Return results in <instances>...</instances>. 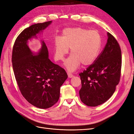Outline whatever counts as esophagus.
<instances>
[{
  "instance_id": "1",
  "label": "esophagus",
  "mask_w": 134,
  "mask_h": 134,
  "mask_svg": "<svg viewBox=\"0 0 134 134\" xmlns=\"http://www.w3.org/2000/svg\"><path fill=\"white\" fill-rule=\"evenodd\" d=\"M68 77L69 78H72V77L74 76V75H72L71 73H70V72H68Z\"/></svg>"
}]
</instances>
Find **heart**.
<instances>
[{
  "label": "heart",
  "mask_w": 134,
  "mask_h": 134,
  "mask_svg": "<svg viewBox=\"0 0 134 134\" xmlns=\"http://www.w3.org/2000/svg\"><path fill=\"white\" fill-rule=\"evenodd\" d=\"M102 45V37L99 32L82 27L67 28L61 37H55L53 42L54 58L63 61L70 48L71 55L65 63L67 69L74 71L82 64L88 66L98 58Z\"/></svg>",
  "instance_id": "obj_1"
}]
</instances>
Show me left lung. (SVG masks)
I'll use <instances>...</instances> for the list:
<instances>
[{
  "mask_svg": "<svg viewBox=\"0 0 134 134\" xmlns=\"http://www.w3.org/2000/svg\"><path fill=\"white\" fill-rule=\"evenodd\" d=\"M107 42L95 62L79 73L82 88L80 98L88 106L103 104L110 98L121 77V50L118 42L109 32Z\"/></svg>",
  "mask_w": 134,
  "mask_h": 134,
  "instance_id": "1",
  "label": "left lung"
}]
</instances>
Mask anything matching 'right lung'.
<instances>
[{"label": "right lung", "mask_w": 134, "mask_h": 134, "mask_svg": "<svg viewBox=\"0 0 134 134\" xmlns=\"http://www.w3.org/2000/svg\"><path fill=\"white\" fill-rule=\"evenodd\" d=\"M51 22L35 24L26 28L16 38L12 50V65L20 92L30 103L42 109L58 102L60 87L68 75L63 68L48 59L44 41L37 55L31 52L27 42Z\"/></svg>", "instance_id": "right-lung-1"}]
</instances>
